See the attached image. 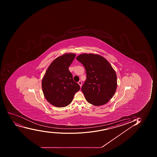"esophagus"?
<instances>
[{
	"label": "esophagus",
	"mask_w": 157,
	"mask_h": 157,
	"mask_svg": "<svg viewBox=\"0 0 157 157\" xmlns=\"http://www.w3.org/2000/svg\"><path fill=\"white\" fill-rule=\"evenodd\" d=\"M78 83V84H79V86H80V87H81V86H82V81H79Z\"/></svg>",
	"instance_id": "1"
}]
</instances>
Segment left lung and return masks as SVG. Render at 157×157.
Listing matches in <instances>:
<instances>
[{
    "mask_svg": "<svg viewBox=\"0 0 157 157\" xmlns=\"http://www.w3.org/2000/svg\"><path fill=\"white\" fill-rule=\"evenodd\" d=\"M76 59L86 69V79L81 87L86 101L96 106L102 105L113 97L117 86L116 74L102 56L83 54Z\"/></svg>",
    "mask_w": 157,
    "mask_h": 157,
    "instance_id": "8db88e82",
    "label": "left lung"
}]
</instances>
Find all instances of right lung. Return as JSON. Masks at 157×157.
Returning a JSON list of instances; mask_svg holds the SVG:
<instances>
[{
    "instance_id": "obj_1",
    "label": "right lung",
    "mask_w": 157,
    "mask_h": 157,
    "mask_svg": "<svg viewBox=\"0 0 157 157\" xmlns=\"http://www.w3.org/2000/svg\"><path fill=\"white\" fill-rule=\"evenodd\" d=\"M75 54H66L55 59L47 70L42 81L44 96L48 102L58 107L67 106L71 102L80 87L73 80L68 67Z\"/></svg>"
}]
</instances>
